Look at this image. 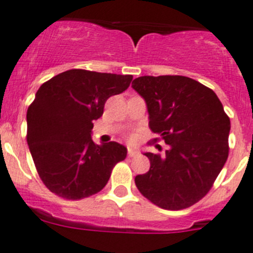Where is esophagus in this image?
<instances>
[{"label":"esophagus","mask_w":253,"mask_h":253,"mask_svg":"<svg viewBox=\"0 0 253 253\" xmlns=\"http://www.w3.org/2000/svg\"><path fill=\"white\" fill-rule=\"evenodd\" d=\"M137 155H139V151H136V150H134V149L127 150V156L129 157H135V156H137Z\"/></svg>","instance_id":"obj_1"}]
</instances>
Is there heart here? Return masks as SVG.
<instances>
[{"mask_svg": "<svg viewBox=\"0 0 253 253\" xmlns=\"http://www.w3.org/2000/svg\"><path fill=\"white\" fill-rule=\"evenodd\" d=\"M129 140H130V141H132V140H134V136H130Z\"/></svg>", "mask_w": 253, "mask_h": 253, "instance_id": "heart-1", "label": "heart"}]
</instances>
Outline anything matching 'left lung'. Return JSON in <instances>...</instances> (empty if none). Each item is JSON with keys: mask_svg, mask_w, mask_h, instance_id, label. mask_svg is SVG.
Wrapping results in <instances>:
<instances>
[{"mask_svg": "<svg viewBox=\"0 0 253 253\" xmlns=\"http://www.w3.org/2000/svg\"><path fill=\"white\" fill-rule=\"evenodd\" d=\"M131 87L146 102L151 131L169 145L162 155L145 152L150 169L135 177L137 189L162 209L192 207L226 162L230 118L215 92L189 77L141 76Z\"/></svg>", "mask_w": 253, "mask_h": 253, "instance_id": "1", "label": "left lung"}]
</instances>
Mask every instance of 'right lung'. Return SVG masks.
Segmentation results:
<instances>
[{"mask_svg":"<svg viewBox=\"0 0 253 253\" xmlns=\"http://www.w3.org/2000/svg\"><path fill=\"white\" fill-rule=\"evenodd\" d=\"M131 75L67 70L44 82L27 112V142L42 183L70 201L98 193L126 157L116 141L94 144L93 121L112 96L129 87Z\"/></svg>","mask_w":253,"mask_h":253,"instance_id":"add662e5","label":"right lung"}]
</instances>
